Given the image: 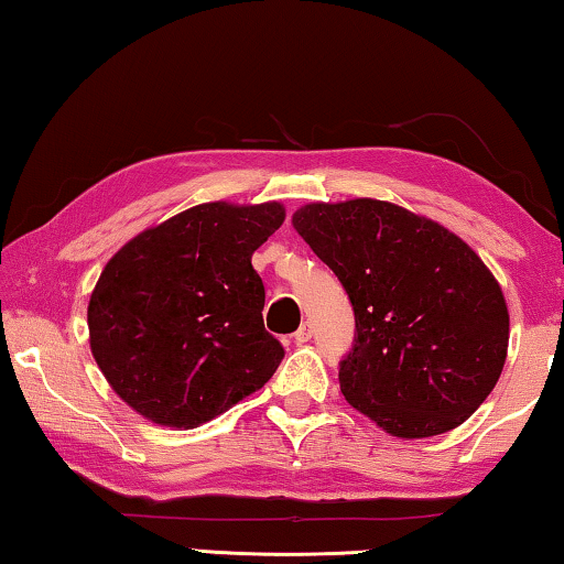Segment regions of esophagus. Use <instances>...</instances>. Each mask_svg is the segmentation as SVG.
Listing matches in <instances>:
<instances>
[{
    "label": "esophagus",
    "mask_w": 564,
    "mask_h": 564,
    "mask_svg": "<svg viewBox=\"0 0 564 564\" xmlns=\"http://www.w3.org/2000/svg\"><path fill=\"white\" fill-rule=\"evenodd\" d=\"M311 336H313V328H311V323H303V326L295 330V336H293V340L299 343V346H303V343H308L311 340Z\"/></svg>",
    "instance_id": "obj_1"
}]
</instances>
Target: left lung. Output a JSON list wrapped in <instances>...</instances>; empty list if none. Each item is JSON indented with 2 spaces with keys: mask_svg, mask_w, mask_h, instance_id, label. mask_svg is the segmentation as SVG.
Listing matches in <instances>:
<instances>
[{
  "mask_svg": "<svg viewBox=\"0 0 564 564\" xmlns=\"http://www.w3.org/2000/svg\"><path fill=\"white\" fill-rule=\"evenodd\" d=\"M293 228L338 275L356 340L338 380L348 403L395 437L465 423L508 358L500 283L460 236L378 198L305 204Z\"/></svg>",
  "mask_w": 564,
  "mask_h": 564,
  "instance_id": "1",
  "label": "left lung"
}]
</instances>
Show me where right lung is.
Instances as JSON below:
<instances>
[{
  "label": "right lung",
  "instance_id": "right-lung-1",
  "mask_svg": "<svg viewBox=\"0 0 564 564\" xmlns=\"http://www.w3.org/2000/svg\"><path fill=\"white\" fill-rule=\"evenodd\" d=\"M285 208L212 202L123 243L94 285L91 356L123 403L166 427H198L261 390L283 358L263 328L256 248Z\"/></svg>",
  "mask_w": 564,
  "mask_h": 564
}]
</instances>
